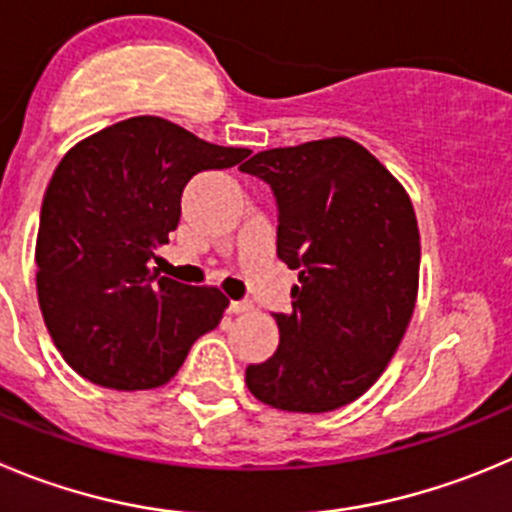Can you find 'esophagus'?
I'll list each match as a JSON object with an SVG mask.
<instances>
[{"label": "esophagus", "instance_id": "34e87169", "mask_svg": "<svg viewBox=\"0 0 512 512\" xmlns=\"http://www.w3.org/2000/svg\"><path fill=\"white\" fill-rule=\"evenodd\" d=\"M229 313L232 315H240V313H250L252 310V303H247V300H232V303H229Z\"/></svg>", "mask_w": 512, "mask_h": 512}]
</instances>
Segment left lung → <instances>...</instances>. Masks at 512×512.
<instances>
[{
	"label": "left lung",
	"instance_id": "left-lung-1",
	"mask_svg": "<svg viewBox=\"0 0 512 512\" xmlns=\"http://www.w3.org/2000/svg\"><path fill=\"white\" fill-rule=\"evenodd\" d=\"M270 184L278 257L298 270L280 346L247 389L285 412L346 407L376 384L412 321L419 227L404 186L351 138L270 148L240 166Z\"/></svg>",
	"mask_w": 512,
	"mask_h": 512
}]
</instances>
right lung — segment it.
I'll use <instances>...</instances> for the list:
<instances>
[{
    "instance_id": "add662e5",
    "label": "right lung",
    "mask_w": 512,
    "mask_h": 512,
    "mask_svg": "<svg viewBox=\"0 0 512 512\" xmlns=\"http://www.w3.org/2000/svg\"><path fill=\"white\" fill-rule=\"evenodd\" d=\"M250 148L214 146L156 116L108 126L62 156L47 184L35 262L42 318L62 358L105 389H156L181 369L229 300L148 267L199 171Z\"/></svg>"
}]
</instances>
